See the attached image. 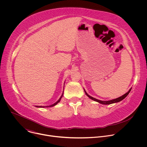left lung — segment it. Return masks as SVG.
<instances>
[{"label": "left lung", "instance_id": "obj_1", "mask_svg": "<svg viewBox=\"0 0 147 147\" xmlns=\"http://www.w3.org/2000/svg\"><path fill=\"white\" fill-rule=\"evenodd\" d=\"M131 90V88H130V89L129 90V91L127 93H125V94H124L123 95H122V96H120V97H119V98H116V99H112V100H108V101L100 100H98V99H96V98H93V97L90 96V95L86 92V91L84 90L85 93H86V94L87 95V96H88V97H89L90 99H91L92 100H95V101H96V102H99V103H101V104H103V105H109V104H112V103L119 102L122 100L123 99H124L125 97H126V96L129 95V92H130Z\"/></svg>", "mask_w": 147, "mask_h": 147}]
</instances>
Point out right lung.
Returning <instances> with one entry per match:
<instances>
[{"mask_svg": "<svg viewBox=\"0 0 147 147\" xmlns=\"http://www.w3.org/2000/svg\"><path fill=\"white\" fill-rule=\"evenodd\" d=\"M64 92V91H63ZM63 94H62V95H61V96H60V98H59V99L56 102H55L54 104H53V105H50V106H47V107H42V106H40V107H38V106H36V107H37V108H45V107H47V108H48V107H53V106H55V105H57L59 102H60V99H61V98H62V96H63Z\"/></svg>", "mask_w": 147, "mask_h": 147, "instance_id": "right-lung-1", "label": "right lung"}]
</instances>
